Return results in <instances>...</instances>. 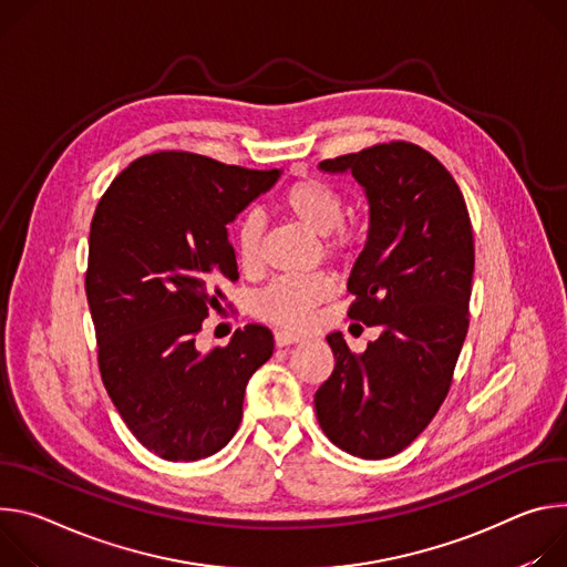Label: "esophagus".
Here are the masks:
<instances>
[{
    "label": "esophagus",
    "mask_w": 567,
    "mask_h": 567,
    "mask_svg": "<svg viewBox=\"0 0 567 567\" xmlns=\"http://www.w3.org/2000/svg\"><path fill=\"white\" fill-rule=\"evenodd\" d=\"M299 340H301L299 333H290V331H277V333H275L277 347H290V344H295V342H299Z\"/></svg>",
    "instance_id": "obj_1"
}]
</instances>
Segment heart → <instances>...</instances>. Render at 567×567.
<instances>
[{
  "label": "heart",
  "mask_w": 567,
  "mask_h": 567,
  "mask_svg": "<svg viewBox=\"0 0 567 567\" xmlns=\"http://www.w3.org/2000/svg\"><path fill=\"white\" fill-rule=\"evenodd\" d=\"M281 209L318 236H331V247H347L353 240V231L342 225L344 198L336 186L318 177H301L288 184L279 196ZM266 234V220L259 214H247L238 223L236 251L243 270L251 272L261 266V243ZM331 295V279L324 275L286 277L266 286L255 297V312L261 320L279 327L299 329Z\"/></svg>",
  "instance_id": "1"
}]
</instances>
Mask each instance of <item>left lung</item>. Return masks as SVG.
Returning <instances> with one entry per match:
<instances>
[{
	"label": "left lung",
	"mask_w": 567,
	"mask_h": 567,
	"mask_svg": "<svg viewBox=\"0 0 567 567\" xmlns=\"http://www.w3.org/2000/svg\"><path fill=\"white\" fill-rule=\"evenodd\" d=\"M351 173L369 203V231L347 290L349 318L381 327L353 353L327 340L333 373L316 392L324 434L349 455L385 460L442 408L468 331L475 247L464 196L444 164L421 146L392 142L320 162Z\"/></svg>",
	"instance_id": "obj_1"
}]
</instances>
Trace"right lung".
I'll use <instances>...</instances> for the list:
<instances>
[{
	"label": "right lung",
	"mask_w": 567,
	"mask_h": 567,
	"mask_svg": "<svg viewBox=\"0 0 567 567\" xmlns=\"http://www.w3.org/2000/svg\"><path fill=\"white\" fill-rule=\"evenodd\" d=\"M281 177L162 151L121 171L90 227L85 292L103 385L128 430L162 460L196 462L227 446L245 385L275 349L247 324L227 347L196 349L220 284L236 281L227 225Z\"/></svg>",
	"instance_id": "1"
}]
</instances>
